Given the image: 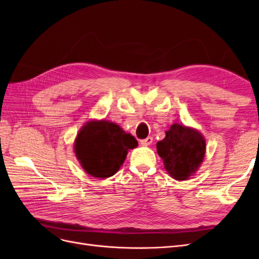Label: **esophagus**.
<instances>
[{
    "instance_id": "esophagus-1",
    "label": "esophagus",
    "mask_w": 259,
    "mask_h": 259,
    "mask_svg": "<svg viewBox=\"0 0 259 259\" xmlns=\"http://www.w3.org/2000/svg\"><path fill=\"white\" fill-rule=\"evenodd\" d=\"M152 140H153V138L149 136V137H147V138H145V139L140 140V144L144 145V146H149V145L152 144Z\"/></svg>"
}]
</instances>
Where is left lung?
Masks as SVG:
<instances>
[{"instance_id":"8db88e82","label":"left lung","mask_w":259,"mask_h":259,"mask_svg":"<svg viewBox=\"0 0 259 259\" xmlns=\"http://www.w3.org/2000/svg\"><path fill=\"white\" fill-rule=\"evenodd\" d=\"M206 150L205 139L197 130L173 124L156 151L167 173L176 180H187L200 167Z\"/></svg>"}]
</instances>
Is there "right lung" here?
<instances>
[{
  "label": "right lung",
  "mask_w": 259,
  "mask_h": 259,
  "mask_svg": "<svg viewBox=\"0 0 259 259\" xmlns=\"http://www.w3.org/2000/svg\"><path fill=\"white\" fill-rule=\"evenodd\" d=\"M138 146L134 136L110 121H90L76 135L74 152L86 173L93 177L113 176L126 159L130 149Z\"/></svg>",
  "instance_id": "right-lung-1"
}]
</instances>
